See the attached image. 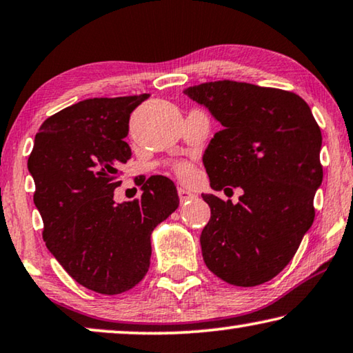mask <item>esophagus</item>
<instances>
[{
  "label": "esophagus",
  "instance_id": "1",
  "mask_svg": "<svg viewBox=\"0 0 353 353\" xmlns=\"http://www.w3.org/2000/svg\"><path fill=\"white\" fill-rule=\"evenodd\" d=\"M177 193H179V199H181V203H182V204H183V203H187V201H190V199H193V198H194V194H193L192 192H188V190L182 188V187H179V188H177Z\"/></svg>",
  "mask_w": 353,
  "mask_h": 353
}]
</instances>
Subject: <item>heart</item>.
<instances>
[{
    "label": "heart",
    "instance_id": "obj_1",
    "mask_svg": "<svg viewBox=\"0 0 353 353\" xmlns=\"http://www.w3.org/2000/svg\"><path fill=\"white\" fill-rule=\"evenodd\" d=\"M176 172L181 177L187 179V177L192 176V166H190L188 163H177L176 165Z\"/></svg>",
    "mask_w": 353,
    "mask_h": 353
}]
</instances>
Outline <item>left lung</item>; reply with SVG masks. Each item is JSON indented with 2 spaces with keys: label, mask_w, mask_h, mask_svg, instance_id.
Wrapping results in <instances>:
<instances>
[{
  "label": "left lung",
  "mask_w": 353,
  "mask_h": 353,
  "mask_svg": "<svg viewBox=\"0 0 353 353\" xmlns=\"http://www.w3.org/2000/svg\"><path fill=\"white\" fill-rule=\"evenodd\" d=\"M183 92L223 125L203 155L210 187L243 190L237 204L201 194L210 207L201 232L205 265L234 286L270 281L314 221L321 128L305 100L283 89L225 80Z\"/></svg>",
  "instance_id": "1"
}]
</instances>
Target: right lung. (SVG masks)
Returning <instances> with one entry per match:
<instances>
[{
    "mask_svg": "<svg viewBox=\"0 0 353 353\" xmlns=\"http://www.w3.org/2000/svg\"><path fill=\"white\" fill-rule=\"evenodd\" d=\"M149 94L86 99L50 116L28 160L43 242L81 286L105 295L135 288L149 270L150 236L179 207L174 182L149 177L141 198L114 203L130 159L128 119Z\"/></svg>",
    "mask_w": 353,
    "mask_h": 353,
    "instance_id": "obj_1",
    "label": "right lung"
}]
</instances>
